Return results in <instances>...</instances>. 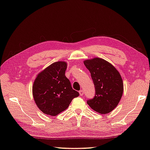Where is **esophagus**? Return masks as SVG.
<instances>
[{"label":"esophagus","instance_id":"esophagus-1","mask_svg":"<svg viewBox=\"0 0 150 150\" xmlns=\"http://www.w3.org/2000/svg\"><path fill=\"white\" fill-rule=\"evenodd\" d=\"M79 95H81V96H83V94H84V92H83V90H81V91H79Z\"/></svg>","mask_w":150,"mask_h":150}]
</instances>
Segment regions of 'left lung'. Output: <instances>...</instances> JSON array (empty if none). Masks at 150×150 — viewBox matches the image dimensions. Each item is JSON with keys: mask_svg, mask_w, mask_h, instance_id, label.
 Wrapping results in <instances>:
<instances>
[{"mask_svg": "<svg viewBox=\"0 0 150 150\" xmlns=\"http://www.w3.org/2000/svg\"><path fill=\"white\" fill-rule=\"evenodd\" d=\"M95 87V95L87 103L98 113L105 115L113 110L123 94L122 79L114 66L103 59L95 57L84 61Z\"/></svg>", "mask_w": 150, "mask_h": 150, "instance_id": "left-lung-1", "label": "left lung"}]
</instances>
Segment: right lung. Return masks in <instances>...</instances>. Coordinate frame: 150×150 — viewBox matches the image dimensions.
I'll use <instances>...</instances> for the list:
<instances>
[{"label":"right lung","mask_w":150,"mask_h":150,"mask_svg":"<svg viewBox=\"0 0 150 150\" xmlns=\"http://www.w3.org/2000/svg\"><path fill=\"white\" fill-rule=\"evenodd\" d=\"M66 69V62H55L35 78L32 87L33 96L38 107L45 115H57L79 95L73 89L69 80L65 77Z\"/></svg>","instance_id":"1"}]
</instances>
